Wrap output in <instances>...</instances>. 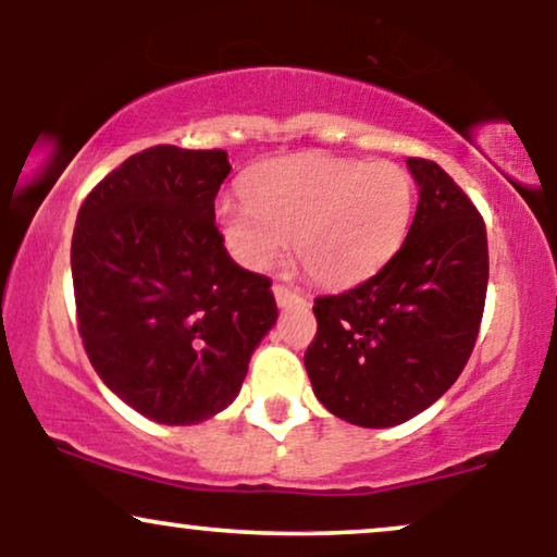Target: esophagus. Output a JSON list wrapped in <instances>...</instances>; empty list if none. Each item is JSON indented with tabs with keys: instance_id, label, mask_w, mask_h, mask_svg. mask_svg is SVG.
<instances>
[{
	"instance_id": "esophagus-1",
	"label": "esophagus",
	"mask_w": 557,
	"mask_h": 557,
	"mask_svg": "<svg viewBox=\"0 0 557 557\" xmlns=\"http://www.w3.org/2000/svg\"><path fill=\"white\" fill-rule=\"evenodd\" d=\"M273 296H276L278 307H292V304L301 301V296L284 284H273Z\"/></svg>"
}]
</instances>
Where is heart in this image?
Segmentation results:
<instances>
[{
    "label": "heart",
    "mask_w": 557,
    "mask_h": 557,
    "mask_svg": "<svg viewBox=\"0 0 557 557\" xmlns=\"http://www.w3.org/2000/svg\"><path fill=\"white\" fill-rule=\"evenodd\" d=\"M246 202L218 205L225 248L246 269H269L288 238L319 286L347 288L383 269L406 240L413 177L393 162L339 157L271 159L243 180Z\"/></svg>",
    "instance_id": "obj_1"
}]
</instances>
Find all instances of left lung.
I'll return each instance as SVG.
<instances>
[{
	"instance_id": "8db88e82",
	"label": "left lung",
	"mask_w": 557,
	"mask_h": 557,
	"mask_svg": "<svg viewBox=\"0 0 557 557\" xmlns=\"http://www.w3.org/2000/svg\"><path fill=\"white\" fill-rule=\"evenodd\" d=\"M418 208L398 253L349 292L317 296L304 355L319 403L364 429L406 423L461 375L484 314L490 250L467 193L421 157L408 159Z\"/></svg>"
}]
</instances>
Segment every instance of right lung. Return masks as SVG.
Masks as SVG:
<instances>
[{
    "label": "right lung",
    "mask_w": 557,
    "mask_h": 557,
    "mask_svg": "<svg viewBox=\"0 0 557 557\" xmlns=\"http://www.w3.org/2000/svg\"><path fill=\"white\" fill-rule=\"evenodd\" d=\"M223 149L159 144L90 189L71 246L75 317L106 387L164 425L231 406L276 324L271 278L240 269L215 225Z\"/></svg>",
    "instance_id": "obj_1"
}]
</instances>
